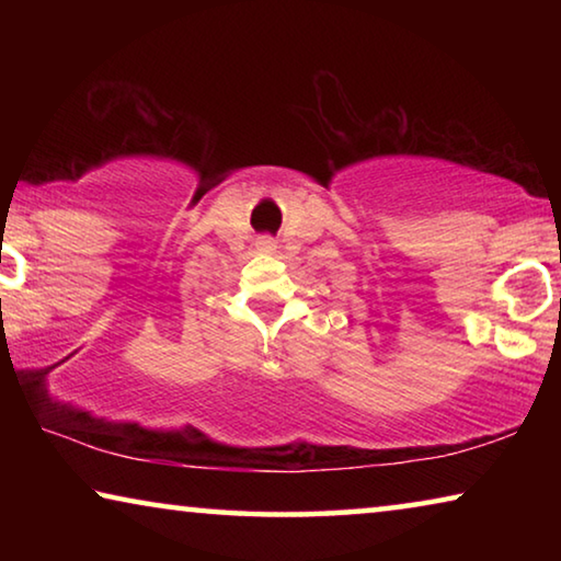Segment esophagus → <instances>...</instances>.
I'll use <instances>...</instances> for the list:
<instances>
[{
    "instance_id": "34e87169",
    "label": "esophagus",
    "mask_w": 561,
    "mask_h": 561,
    "mask_svg": "<svg viewBox=\"0 0 561 561\" xmlns=\"http://www.w3.org/2000/svg\"><path fill=\"white\" fill-rule=\"evenodd\" d=\"M257 247H260L262 252H274V250H277V242H274L272 237H260V240H257Z\"/></svg>"
}]
</instances>
